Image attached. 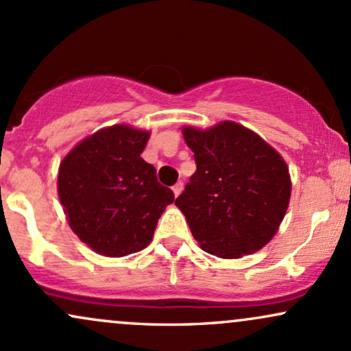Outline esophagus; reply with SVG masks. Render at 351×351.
<instances>
[{
    "label": "esophagus",
    "mask_w": 351,
    "mask_h": 351,
    "mask_svg": "<svg viewBox=\"0 0 351 351\" xmlns=\"http://www.w3.org/2000/svg\"><path fill=\"white\" fill-rule=\"evenodd\" d=\"M171 189H173V195H175V196H180V193L183 191V183H181V181H180V183H176L175 186H173Z\"/></svg>",
    "instance_id": "1"
}]
</instances>
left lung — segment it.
Segmentation results:
<instances>
[{"label":"left lung","mask_w":351,"mask_h":351,"mask_svg":"<svg viewBox=\"0 0 351 351\" xmlns=\"http://www.w3.org/2000/svg\"><path fill=\"white\" fill-rule=\"evenodd\" d=\"M196 171L175 204L201 249L237 259L263 249L279 229L291 175L282 156L259 135L236 122L208 130L183 128Z\"/></svg>","instance_id":"8db88e82"}]
</instances>
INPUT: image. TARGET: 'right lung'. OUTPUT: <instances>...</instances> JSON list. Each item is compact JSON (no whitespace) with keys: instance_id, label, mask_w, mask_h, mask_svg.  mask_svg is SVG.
<instances>
[{"instance_id":"right-lung-1","label":"right lung","mask_w":351,"mask_h":351,"mask_svg":"<svg viewBox=\"0 0 351 351\" xmlns=\"http://www.w3.org/2000/svg\"><path fill=\"white\" fill-rule=\"evenodd\" d=\"M150 134L128 125L102 128L60 162L58 191L72 231L107 257L150 244L165 208L175 201L142 158Z\"/></svg>"}]
</instances>
